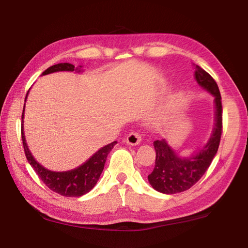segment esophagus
Wrapping results in <instances>:
<instances>
[{
	"instance_id": "34e87169",
	"label": "esophagus",
	"mask_w": 248,
	"mask_h": 248,
	"mask_svg": "<svg viewBox=\"0 0 248 248\" xmlns=\"http://www.w3.org/2000/svg\"><path fill=\"white\" fill-rule=\"evenodd\" d=\"M141 140H142L141 134L139 132H137V131H133V132L128 134L124 141H125V143L129 144V145H137V144L140 143Z\"/></svg>"
}]
</instances>
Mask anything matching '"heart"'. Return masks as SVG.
<instances>
[{"label": "heart", "mask_w": 248, "mask_h": 248, "mask_svg": "<svg viewBox=\"0 0 248 248\" xmlns=\"http://www.w3.org/2000/svg\"><path fill=\"white\" fill-rule=\"evenodd\" d=\"M182 103H183L182 97H180V96H176L174 99L170 100V103L169 105V112L177 111V109L180 107Z\"/></svg>", "instance_id": "obj_1"}]
</instances>
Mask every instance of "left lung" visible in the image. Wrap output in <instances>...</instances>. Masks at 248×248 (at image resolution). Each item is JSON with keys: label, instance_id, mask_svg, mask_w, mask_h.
<instances>
[{"label": "left lung", "instance_id": "obj_1", "mask_svg": "<svg viewBox=\"0 0 248 248\" xmlns=\"http://www.w3.org/2000/svg\"><path fill=\"white\" fill-rule=\"evenodd\" d=\"M195 65V77L200 86L215 96L216 124L208 143L195 156L182 158L176 155L165 140L153 142L156 158L152 173L148 176L155 190L173 195L188 190L202 177L219 149L222 134V102L217 82L208 72Z\"/></svg>", "mask_w": 248, "mask_h": 248}]
</instances>
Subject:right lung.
I'll use <instances>...</instances> for the list:
<instances>
[{"mask_svg": "<svg viewBox=\"0 0 248 248\" xmlns=\"http://www.w3.org/2000/svg\"><path fill=\"white\" fill-rule=\"evenodd\" d=\"M75 66L70 63H59L50 66L45 71L43 75L58 72V71H74ZM27 97V95H26ZM25 107V106H24ZM24 118V110L22 114V123ZM22 140L25 151V155L29 164L32 166L39 178L43 180L49 189L57 192V194L64 197H79L83 196L93 189V187L97 183L100 174L104 170L105 163H106L107 155L117 143L116 141L111 142L104 148L98 150L93 156L84 163L83 165L78 166V169L68 171H52L45 169L40 165L29 151L25 140L23 124H22Z\"/></svg>", "mask_w": 248, "mask_h": 248, "instance_id": "1", "label": "right lung"}]
</instances>
